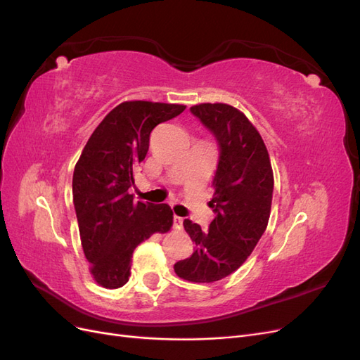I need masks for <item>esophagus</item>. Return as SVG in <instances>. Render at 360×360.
Returning a JSON list of instances; mask_svg holds the SVG:
<instances>
[{
	"mask_svg": "<svg viewBox=\"0 0 360 360\" xmlns=\"http://www.w3.org/2000/svg\"><path fill=\"white\" fill-rule=\"evenodd\" d=\"M174 228H176V230H181L183 228V217L181 216L174 214Z\"/></svg>",
	"mask_w": 360,
	"mask_h": 360,
	"instance_id": "obj_1",
	"label": "esophagus"
}]
</instances>
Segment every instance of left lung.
Wrapping results in <instances>:
<instances>
[{"label": "left lung", "mask_w": 360, "mask_h": 360, "mask_svg": "<svg viewBox=\"0 0 360 360\" xmlns=\"http://www.w3.org/2000/svg\"><path fill=\"white\" fill-rule=\"evenodd\" d=\"M191 112L219 146L209 230L184 219L195 252L174 264L177 276L192 282L226 278L252 254L270 217L274 172L264 141L246 115L231 105L201 103Z\"/></svg>", "instance_id": "1"}]
</instances>
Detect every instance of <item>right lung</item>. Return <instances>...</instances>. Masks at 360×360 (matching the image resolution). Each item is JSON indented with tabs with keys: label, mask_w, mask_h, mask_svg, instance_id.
Listing matches in <instances>:
<instances>
[{
	"label": "right lung",
	"mask_w": 360,
	"mask_h": 360,
	"mask_svg": "<svg viewBox=\"0 0 360 360\" xmlns=\"http://www.w3.org/2000/svg\"><path fill=\"white\" fill-rule=\"evenodd\" d=\"M184 105L123 102L96 127L73 171L72 192L81 243L90 271L105 288L123 287L135 248L155 233H168V204L135 201L129 189L158 124L180 115Z\"/></svg>",
	"instance_id": "right-lung-1"
}]
</instances>
